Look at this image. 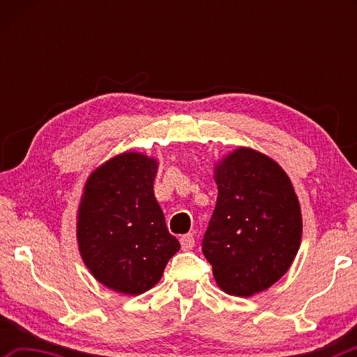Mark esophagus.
I'll return each mask as SVG.
<instances>
[{
  "label": "esophagus",
  "mask_w": 357,
  "mask_h": 357,
  "mask_svg": "<svg viewBox=\"0 0 357 357\" xmlns=\"http://www.w3.org/2000/svg\"><path fill=\"white\" fill-rule=\"evenodd\" d=\"M179 241H181V247H183V250H192L193 245H195V238H193L192 233L183 234V236L179 238Z\"/></svg>",
  "instance_id": "esophagus-1"
}]
</instances>
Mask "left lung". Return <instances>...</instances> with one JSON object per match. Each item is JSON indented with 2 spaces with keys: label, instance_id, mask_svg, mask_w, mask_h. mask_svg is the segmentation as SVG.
Returning <instances> with one entry per match:
<instances>
[{
  "label": "left lung",
  "instance_id": "left-lung-1",
  "mask_svg": "<svg viewBox=\"0 0 357 357\" xmlns=\"http://www.w3.org/2000/svg\"><path fill=\"white\" fill-rule=\"evenodd\" d=\"M219 189L203 239L222 291L261 293L285 275L302 238L301 204L291 179L269 155L239 146L214 164Z\"/></svg>",
  "mask_w": 357,
  "mask_h": 357
}]
</instances>
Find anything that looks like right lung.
I'll return each mask as SVG.
<instances>
[{"mask_svg": "<svg viewBox=\"0 0 357 357\" xmlns=\"http://www.w3.org/2000/svg\"><path fill=\"white\" fill-rule=\"evenodd\" d=\"M157 168L154 157L126 151L93 170L83 187L78 250L94 279L121 294L153 288L181 247L154 197Z\"/></svg>", "mask_w": 357, "mask_h": 357, "instance_id": "1", "label": "right lung"}]
</instances>
